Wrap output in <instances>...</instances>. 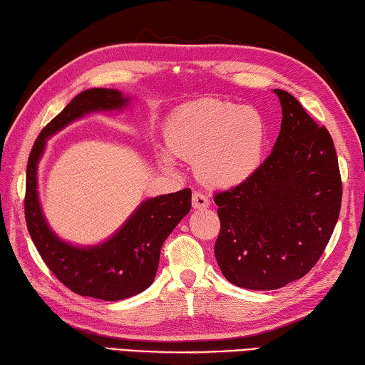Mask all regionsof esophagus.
I'll list each match as a JSON object with an SVG mask.
<instances>
[{
  "mask_svg": "<svg viewBox=\"0 0 365 365\" xmlns=\"http://www.w3.org/2000/svg\"><path fill=\"white\" fill-rule=\"evenodd\" d=\"M192 207L197 210H203L210 207V199L202 192H194L192 195Z\"/></svg>",
  "mask_w": 365,
  "mask_h": 365,
  "instance_id": "34e87169",
  "label": "esophagus"
}]
</instances>
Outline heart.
I'll return each instance as SVG.
<instances>
[{
	"instance_id": "heart-1",
	"label": "heart",
	"mask_w": 365,
	"mask_h": 365,
	"mask_svg": "<svg viewBox=\"0 0 365 365\" xmlns=\"http://www.w3.org/2000/svg\"><path fill=\"white\" fill-rule=\"evenodd\" d=\"M165 143L178 158L195 163L203 182L234 187L245 182L261 162L264 123L257 110L220 99H200L184 106L165 128ZM171 168L168 153H160Z\"/></svg>"
}]
</instances>
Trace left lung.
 I'll return each instance as SVG.
<instances>
[{
	"label": "left lung",
	"mask_w": 365,
	"mask_h": 365,
	"mask_svg": "<svg viewBox=\"0 0 365 365\" xmlns=\"http://www.w3.org/2000/svg\"><path fill=\"white\" fill-rule=\"evenodd\" d=\"M282 123L274 149L245 182L215 192L221 222L215 257L229 282L280 289L322 257L341 208V176L330 133L276 89Z\"/></svg>",
	"instance_id": "obj_1"
}]
</instances>
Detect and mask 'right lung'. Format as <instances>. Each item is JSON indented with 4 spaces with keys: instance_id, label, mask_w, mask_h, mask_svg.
<instances>
[{
    "instance_id": "right-lung-1",
    "label": "right lung",
    "mask_w": 365,
    "mask_h": 365,
    "mask_svg": "<svg viewBox=\"0 0 365 365\" xmlns=\"http://www.w3.org/2000/svg\"><path fill=\"white\" fill-rule=\"evenodd\" d=\"M126 102L117 89L93 88L75 96L36 138L25 179V221L40 257L67 289L104 302L138 295L153 282L163 242L190 212L192 192L187 187L145 200L112 239L98 247L78 248L57 239L44 221L38 203L36 166L51 134L88 112L113 110Z\"/></svg>"
}]
</instances>
